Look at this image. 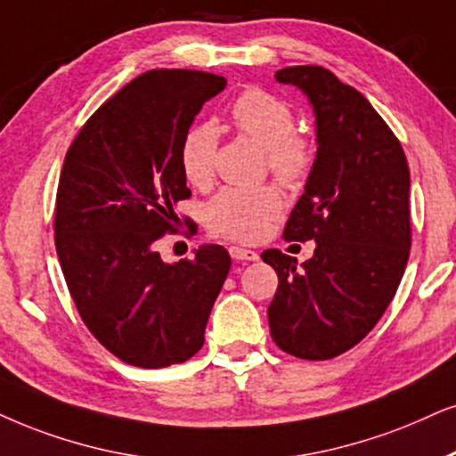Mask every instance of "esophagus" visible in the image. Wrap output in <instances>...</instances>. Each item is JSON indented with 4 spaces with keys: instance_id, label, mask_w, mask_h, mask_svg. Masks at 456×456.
Returning <instances> with one entry per match:
<instances>
[{
    "instance_id": "1",
    "label": "esophagus",
    "mask_w": 456,
    "mask_h": 456,
    "mask_svg": "<svg viewBox=\"0 0 456 456\" xmlns=\"http://www.w3.org/2000/svg\"><path fill=\"white\" fill-rule=\"evenodd\" d=\"M229 255L235 261H258V255L255 250H248V248H240V246H232L229 248Z\"/></svg>"
}]
</instances>
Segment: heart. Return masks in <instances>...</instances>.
<instances>
[{
  "mask_svg": "<svg viewBox=\"0 0 456 456\" xmlns=\"http://www.w3.org/2000/svg\"><path fill=\"white\" fill-rule=\"evenodd\" d=\"M232 122L240 134L265 149L271 175L288 187L301 185L315 161V142L295 130V111L284 99L263 88L241 92L232 105ZM218 130L200 122L185 132L178 149L183 175L193 187L208 189L215 181ZM284 198L275 185L227 187L210 200L206 224L215 235L256 241L281 212Z\"/></svg>",
  "mask_w": 456,
  "mask_h": 456,
  "instance_id": "obj_1",
  "label": "heart"
}]
</instances>
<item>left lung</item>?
Returning a JSON list of instances; mask_svg holds the SVG:
<instances>
[{"label":"left lung","instance_id":"obj_1","mask_svg":"<svg viewBox=\"0 0 456 456\" xmlns=\"http://www.w3.org/2000/svg\"><path fill=\"white\" fill-rule=\"evenodd\" d=\"M309 96L318 155L284 227V240L315 241L298 265L278 248L261 258L278 273L269 330L301 360L355 347L389 307L411 255V172L397 136L355 88L318 65L275 73Z\"/></svg>","mask_w":456,"mask_h":456}]
</instances>
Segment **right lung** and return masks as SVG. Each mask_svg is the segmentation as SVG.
<instances>
[{
    "label": "right lung",
    "instance_id": "obj_1",
    "mask_svg": "<svg viewBox=\"0 0 456 456\" xmlns=\"http://www.w3.org/2000/svg\"><path fill=\"white\" fill-rule=\"evenodd\" d=\"M227 79L153 69L126 84L82 126L65 155L54 244L79 318L130 366L181 364L204 345L206 322L232 258L208 244L175 265L158 244L176 233V204L191 198L178 149ZM187 223L185 235L198 233Z\"/></svg>",
    "mask_w": 456,
    "mask_h": 456
}]
</instances>
